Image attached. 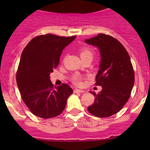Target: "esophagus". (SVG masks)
Masks as SVG:
<instances>
[{
    "mask_svg": "<svg viewBox=\"0 0 150 150\" xmlns=\"http://www.w3.org/2000/svg\"><path fill=\"white\" fill-rule=\"evenodd\" d=\"M84 92H85L84 90H81V89H78V88L74 89V93H84Z\"/></svg>",
    "mask_w": 150,
    "mask_h": 150,
    "instance_id": "1",
    "label": "esophagus"
}]
</instances>
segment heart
Returning <instances> with one entry per match:
<instances>
[{"mask_svg":"<svg viewBox=\"0 0 150 150\" xmlns=\"http://www.w3.org/2000/svg\"><path fill=\"white\" fill-rule=\"evenodd\" d=\"M79 54L83 60L86 58H88V57H92L93 58V51L91 48H88V47H83V48H80ZM82 77L79 75H75L72 78V82L75 85H78V86H81L82 84Z\"/></svg>","mask_w":150,"mask_h":150,"instance_id":"1","label":"heart"}]
</instances>
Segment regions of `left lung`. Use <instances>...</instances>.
Listing matches in <instances>:
<instances>
[{
  "instance_id": "obj_1",
  "label": "left lung",
  "mask_w": 150,
  "mask_h": 150,
  "mask_svg": "<svg viewBox=\"0 0 150 150\" xmlns=\"http://www.w3.org/2000/svg\"><path fill=\"white\" fill-rule=\"evenodd\" d=\"M85 42L100 51V69L95 84L102 87L97 94L91 92L95 100L88 110L96 117H110L118 112L131 96L135 75L129 54L119 40L103 33Z\"/></svg>"
}]
</instances>
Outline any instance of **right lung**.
I'll return each mask as SVG.
<instances>
[{
  "mask_svg": "<svg viewBox=\"0 0 150 150\" xmlns=\"http://www.w3.org/2000/svg\"><path fill=\"white\" fill-rule=\"evenodd\" d=\"M75 37L50 33L38 35L22 51L16 72V83L23 102L38 117L48 119L59 115L73 92L65 83L54 87L50 73L59 65L63 49Z\"/></svg>",
  "mask_w": 150,
  "mask_h": 150,
  "instance_id": "add662e5",
  "label": "right lung"
}]
</instances>
